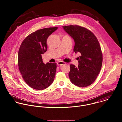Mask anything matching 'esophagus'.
Masks as SVG:
<instances>
[{"mask_svg":"<svg viewBox=\"0 0 122 122\" xmlns=\"http://www.w3.org/2000/svg\"><path fill=\"white\" fill-rule=\"evenodd\" d=\"M57 64L58 65H60V66H62V65H64L66 64V63L64 62H63V61H58L57 63Z\"/></svg>","mask_w":122,"mask_h":122,"instance_id":"obj_1","label":"esophagus"}]
</instances>
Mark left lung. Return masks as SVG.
Returning a JSON list of instances; mask_svg holds the SVG:
<instances>
[{
    "label": "left lung",
    "instance_id": "obj_1",
    "mask_svg": "<svg viewBox=\"0 0 122 122\" xmlns=\"http://www.w3.org/2000/svg\"><path fill=\"white\" fill-rule=\"evenodd\" d=\"M64 30L73 39V51L80 53L78 67L71 64L68 76L74 85L84 87L90 85L97 79L102 66V54L99 42L89 30L79 25L63 26Z\"/></svg>",
    "mask_w": 122,
    "mask_h": 122
}]
</instances>
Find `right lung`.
<instances>
[{
	"instance_id": "add662e5",
	"label": "right lung",
	"mask_w": 122,
	"mask_h": 122,
	"mask_svg": "<svg viewBox=\"0 0 122 122\" xmlns=\"http://www.w3.org/2000/svg\"><path fill=\"white\" fill-rule=\"evenodd\" d=\"M58 27H49L36 31L23 41L18 51L19 71L25 82L36 90L47 88L54 81L56 63L45 64L41 55L47 51V40Z\"/></svg>"
}]
</instances>
